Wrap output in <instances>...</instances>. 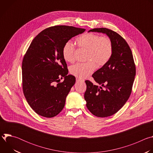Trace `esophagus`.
<instances>
[{
  "label": "esophagus",
  "mask_w": 153,
  "mask_h": 153,
  "mask_svg": "<svg viewBox=\"0 0 153 153\" xmlns=\"http://www.w3.org/2000/svg\"><path fill=\"white\" fill-rule=\"evenodd\" d=\"M76 81H77V82H83V80H82V79H79V78H77L76 79Z\"/></svg>",
  "instance_id": "obj_1"
}]
</instances>
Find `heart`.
<instances>
[{
  "label": "heart",
  "mask_w": 153,
  "mask_h": 153,
  "mask_svg": "<svg viewBox=\"0 0 153 153\" xmlns=\"http://www.w3.org/2000/svg\"><path fill=\"white\" fill-rule=\"evenodd\" d=\"M77 43L80 48L87 50L85 63H78L70 67V71L73 76L85 79L88 77L98 67L105 65L111 59L113 47L111 39L105 36H100L92 33H86L77 39ZM75 47L71 41L65 43L62 48V54L65 61H74Z\"/></svg>",
  "instance_id": "1"
}]
</instances>
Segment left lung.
<instances>
[{
  "instance_id": "8db88e82",
  "label": "left lung",
  "mask_w": 153,
  "mask_h": 153,
  "mask_svg": "<svg viewBox=\"0 0 153 153\" xmlns=\"http://www.w3.org/2000/svg\"><path fill=\"white\" fill-rule=\"evenodd\" d=\"M88 32L106 34L113 43L111 59L92 75L104 88L89 80L85 81L84 98L87 108L97 117H106L116 113L129 99L136 76V66L131 50L118 33L105 28H94Z\"/></svg>"
}]
</instances>
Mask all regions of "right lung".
Wrapping results in <instances>:
<instances>
[{"label":"right lung","instance_id":"right-lung-1","mask_svg":"<svg viewBox=\"0 0 153 153\" xmlns=\"http://www.w3.org/2000/svg\"><path fill=\"white\" fill-rule=\"evenodd\" d=\"M85 31L66 25L51 27L31 42L22 61V88L28 103L39 115L51 118L63 110L76 78L68 75L62 48L67 42ZM60 78L64 79L62 82Z\"/></svg>","mask_w":153,"mask_h":153}]
</instances>
